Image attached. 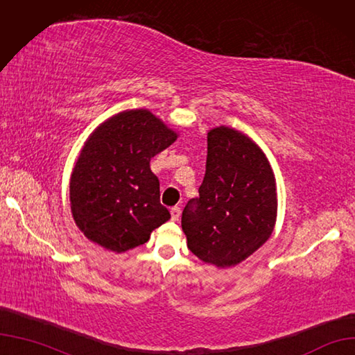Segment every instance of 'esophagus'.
<instances>
[{
	"label": "esophagus",
	"mask_w": 355,
	"mask_h": 355,
	"mask_svg": "<svg viewBox=\"0 0 355 355\" xmlns=\"http://www.w3.org/2000/svg\"><path fill=\"white\" fill-rule=\"evenodd\" d=\"M170 214H172L173 222H178L179 217H180V209H179V207H173V209L170 210Z\"/></svg>",
	"instance_id": "1"
}]
</instances>
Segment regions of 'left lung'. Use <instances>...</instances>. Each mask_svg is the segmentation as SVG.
<instances>
[{
    "instance_id": "8db88e82",
    "label": "left lung",
    "mask_w": 355,
    "mask_h": 355,
    "mask_svg": "<svg viewBox=\"0 0 355 355\" xmlns=\"http://www.w3.org/2000/svg\"><path fill=\"white\" fill-rule=\"evenodd\" d=\"M200 197L188 201L182 229L188 248L204 263L232 267L270 238L277 213L273 170L242 132L220 126L207 135Z\"/></svg>"
}]
</instances>
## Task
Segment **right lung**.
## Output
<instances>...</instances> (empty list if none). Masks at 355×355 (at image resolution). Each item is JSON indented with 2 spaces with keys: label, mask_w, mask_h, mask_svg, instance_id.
<instances>
[{
  "label": "right lung",
  "mask_w": 355,
  "mask_h": 355,
  "mask_svg": "<svg viewBox=\"0 0 355 355\" xmlns=\"http://www.w3.org/2000/svg\"><path fill=\"white\" fill-rule=\"evenodd\" d=\"M178 135L148 110L104 121L85 142L70 178L75 223L89 241L114 252L142 245L170 218L150 162Z\"/></svg>",
  "instance_id": "right-lung-1"
}]
</instances>
